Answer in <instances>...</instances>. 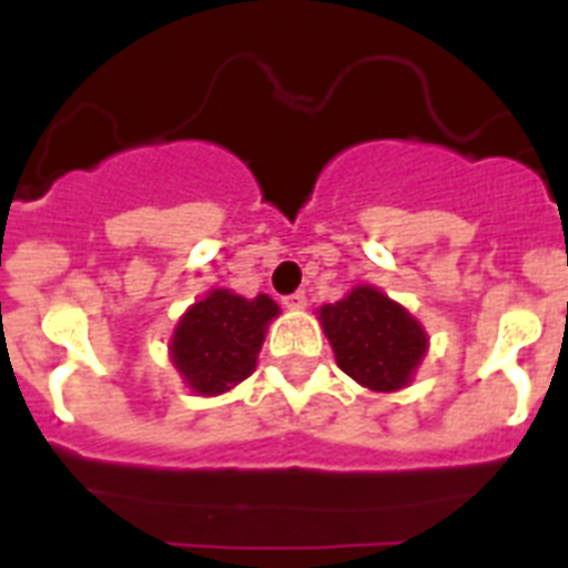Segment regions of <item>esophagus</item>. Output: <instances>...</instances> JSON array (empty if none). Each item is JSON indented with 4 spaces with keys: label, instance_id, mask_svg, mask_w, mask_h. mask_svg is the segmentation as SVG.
<instances>
[{
    "label": "esophagus",
    "instance_id": "1",
    "mask_svg": "<svg viewBox=\"0 0 568 568\" xmlns=\"http://www.w3.org/2000/svg\"><path fill=\"white\" fill-rule=\"evenodd\" d=\"M285 310H306V292H294L283 297Z\"/></svg>",
    "mask_w": 568,
    "mask_h": 568
}]
</instances>
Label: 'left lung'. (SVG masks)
<instances>
[{
  "instance_id": "8db88e82",
  "label": "left lung",
  "mask_w": 568,
  "mask_h": 568,
  "mask_svg": "<svg viewBox=\"0 0 568 568\" xmlns=\"http://www.w3.org/2000/svg\"><path fill=\"white\" fill-rule=\"evenodd\" d=\"M338 368L372 392H397L427 354V333L400 303L374 285H356L338 303L321 306Z\"/></svg>"
}]
</instances>
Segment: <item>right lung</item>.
<instances>
[{"mask_svg":"<svg viewBox=\"0 0 568 568\" xmlns=\"http://www.w3.org/2000/svg\"><path fill=\"white\" fill-rule=\"evenodd\" d=\"M280 315L267 294L253 301L214 288L196 301L173 329L171 359L196 395H221L247 379L265 342L271 318Z\"/></svg>","mask_w":568,"mask_h":568,"instance_id":"obj_1","label":"right lung"}]
</instances>
